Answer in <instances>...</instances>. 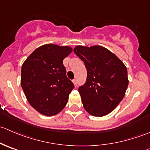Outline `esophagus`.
<instances>
[{
  "label": "esophagus",
  "mask_w": 150,
  "mask_h": 150,
  "mask_svg": "<svg viewBox=\"0 0 150 150\" xmlns=\"http://www.w3.org/2000/svg\"><path fill=\"white\" fill-rule=\"evenodd\" d=\"M72 82H73L74 85H75V87H76L77 85H78V81H77V80L76 79H74L73 81H72Z\"/></svg>",
  "instance_id": "obj_1"
}]
</instances>
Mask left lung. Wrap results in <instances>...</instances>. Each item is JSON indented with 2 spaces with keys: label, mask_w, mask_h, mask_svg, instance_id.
Returning a JSON list of instances; mask_svg holds the SVG:
<instances>
[{
  "label": "left lung",
  "mask_w": 150,
  "mask_h": 150,
  "mask_svg": "<svg viewBox=\"0 0 150 150\" xmlns=\"http://www.w3.org/2000/svg\"><path fill=\"white\" fill-rule=\"evenodd\" d=\"M73 51L87 70L86 83L78 88L85 110L95 117L107 115L125 96L128 85L126 67L102 46H78Z\"/></svg>",
  "instance_id": "obj_1"
}]
</instances>
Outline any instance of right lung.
Instances as JSON below:
<instances>
[{"mask_svg":"<svg viewBox=\"0 0 150 150\" xmlns=\"http://www.w3.org/2000/svg\"><path fill=\"white\" fill-rule=\"evenodd\" d=\"M72 49L46 44L36 48L21 71V86L30 105L46 116L58 114L66 106L74 84L66 75L63 59Z\"/></svg>","mask_w":150,"mask_h":150,"instance_id":"right-lung-1","label":"right lung"}]
</instances>
